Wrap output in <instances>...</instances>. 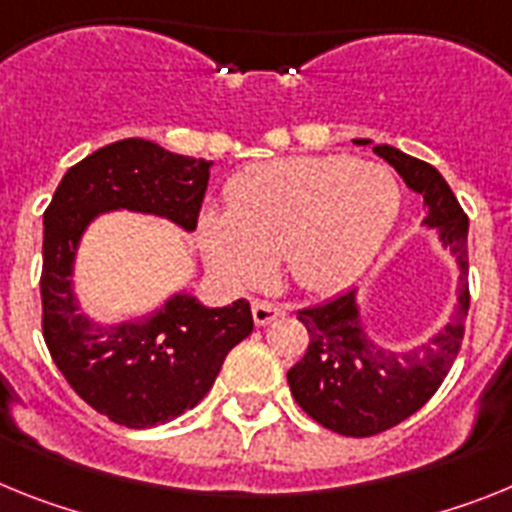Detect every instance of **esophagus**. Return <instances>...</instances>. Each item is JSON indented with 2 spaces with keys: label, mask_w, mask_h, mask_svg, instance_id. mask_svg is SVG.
Here are the masks:
<instances>
[{
  "label": "esophagus",
  "mask_w": 512,
  "mask_h": 512,
  "mask_svg": "<svg viewBox=\"0 0 512 512\" xmlns=\"http://www.w3.org/2000/svg\"><path fill=\"white\" fill-rule=\"evenodd\" d=\"M286 314V306L283 304H275V301H252V317H255V324L257 327H265V324H270L273 319L283 317Z\"/></svg>",
  "instance_id": "esophagus-1"
}]
</instances>
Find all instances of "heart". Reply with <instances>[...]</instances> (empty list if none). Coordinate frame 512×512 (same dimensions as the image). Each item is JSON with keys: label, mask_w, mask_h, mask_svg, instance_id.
<instances>
[{"label": "heart", "mask_w": 512, "mask_h": 512, "mask_svg": "<svg viewBox=\"0 0 512 512\" xmlns=\"http://www.w3.org/2000/svg\"><path fill=\"white\" fill-rule=\"evenodd\" d=\"M386 167L350 157H291L231 180L226 211L203 213L201 242L213 273L250 286L281 257L306 291H337L366 270L399 216Z\"/></svg>", "instance_id": "heart-1"}]
</instances>
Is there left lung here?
Here are the masks:
<instances>
[{
	"instance_id": "1",
	"label": "left lung",
	"mask_w": 512,
	"mask_h": 512,
	"mask_svg": "<svg viewBox=\"0 0 512 512\" xmlns=\"http://www.w3.org/2000/svg\"><path fill=\"white\" fill-rule=\"evenodd\" d=\"M355 144L371 141L355 139ZM373 151L402 175L407 188L422 195L428 206L425 224L438 229L441 242L459 262V306L446 330L404 353L368 340L355 291L296 311L309 332V348L288 371L293 399L322 428L350 438L384 433L433 397L459 355L469 314V219L464 208L433 164L386 144L373 146Z\"/></svg>"
}]
</instances>
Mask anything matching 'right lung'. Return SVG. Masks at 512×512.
<instances>
[{
    "mask_svg": "<svg viewBox=\"0 0 512 512\" xmlns=\"http://www.w3.org/2000/svg\"><path fill=\"white\" fill-rule=\"evenodd\" d=\"M206 159L123 139L74 164L43 213V340L69 386L126 428H154L201 402L224 358L252 332L250 301L208 309L177 293L139 322L102 327L79 311L71 268L97 213L128 208L193 231L208 188Z\"/></svg>",
    "mask_w": 512,
    "mask_h": 512,
    "instance_id": "obj_1",
    "label": "right lung"
}]
</instances>
